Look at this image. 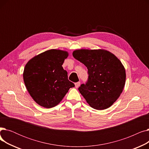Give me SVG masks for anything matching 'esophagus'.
<instances>
[{
	"instance_id": "esophagus-1",
	"label": "esophagus",
	"mask_w": 149,
	"mask_h": 149,
	"mask_svg": "<svg viewBox=\"0 0 149 149\" xmlns=\"http://www.w3.org/2000/svg\"><path fill=\"white\" fill-rule=\"evenodd\" d=\"M80 86V82L79 81V82H77L75 83V86L76 88H78Z\"/></svg>"
}]
</instances>
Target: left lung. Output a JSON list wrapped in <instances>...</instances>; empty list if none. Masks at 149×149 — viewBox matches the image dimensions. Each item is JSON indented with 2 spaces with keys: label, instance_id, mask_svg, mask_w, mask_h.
Here are the masks:
<instances>
[{
  "label": "left lung",
  "instance_id": "obj_1",
  "mask_svg": "<svg viewBox=\"0 0 149 149\" xmlns=\"http://www.w3.org/2000/svg\"><path fill=\"white\" fill-rule=\"evenodd\" d=\"M73 57L87 67L89 79L79 92L89 105L97 110L110 107L123 91L126 70L113 54L103 49H76Z\"/></svg>",
  "mask_w": 149,
  "mask_h": 149
}]
</instances>
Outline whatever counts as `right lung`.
Instances as JSON below:
<instances>
[{
    "label": "right lung",
    "mask_w": 149,
    "mask_h": 149,
    "mask_svg": "<svg viewBox=\"0 0 149 149\" xmlns=\"http://www.w3.org/2000/svg\"><path fill=\"white\" fill-rule=\"evenodd\" d=\"M68 51L52 49L30 59L23 73V81L31 97L40 106L51 108L58 104L75 85L68 79L62 65Z\"/></svg>",
    "instance_id": "obj_1"
}]
</instances>
